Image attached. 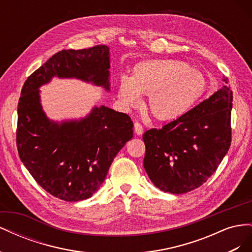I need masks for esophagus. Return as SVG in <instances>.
Returning a JSON list of instances; mask_svg holds the SVG:
<instances>
[{"label":"esophagus","mask_w":252,"mask_h":252,"mask_svg":"<svg viewBox=\"0 0 252 252\" xmlns=\"http://www.w3.org/2000/svg\"><path fill=\"white\" fill-rule=\"evenodd\" d=\"M143 131H144L143 126L140 123H138V122H135V123H134V132L138 135H141L143 133Z\"/></svg>","instance_id":"obj_1"}]
</instances>
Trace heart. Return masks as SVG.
Returning <instances> with one entry per match:
<instances>
[{"instance_id":"1","label":"heart","mask_w":252,"mask_h":252,"mask_svg":"<svg viewBox=\"0 0 252 252\" xmlns=\"http://www.w3.org/2000/svg\"><path fill=\"white\" fill-rule=\"evenodd\" d=\"M207 90L203 74L186 62L175 60H146L136 64L130 79L123 78L117 95L126 108L147 95L145 108L158 121L180 118L200 100Z\"/></svg>"}]
</instances>
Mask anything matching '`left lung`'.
<instances>
[{"instance_id":"left-lung-1","label":"left lung","mask_w":252,"mask_h":252,"mask_svg":"<svg viewBox=\"0 0 252 252\" xmlns=\"http://www.w3.org/2000/svg\"><path fill=\"white\" fill-rule=\"evenodd\" d=\"M225 85L161 129L143 134L144 168L155 186L181 194L200 187L218 169L231 144L232 91Z\"/></svg>"}]
</instances>
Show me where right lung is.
I'll use <instances>...</instances> for the list:
<instances>
[{"label":"right lung","mask_w":252,"mask_h":252,"mask_svg":"<svg viewBox=\"0 0 252 252\" xmlns=\"http://www.w3.org/2000/svg\"><path fill=\"white\" fill-rule=\"evenodd\" d=\"M110 57L105 45L62 50L24 83L18 104L17 145L21 161L42 188L66 202L97 191L118 152L133 136L126 113L102 105L88 116L59 123L44 112L40 87L52 78L78 79L109 91Z\"/></svg>","instance_id":"obj_1"}]
</instances>
